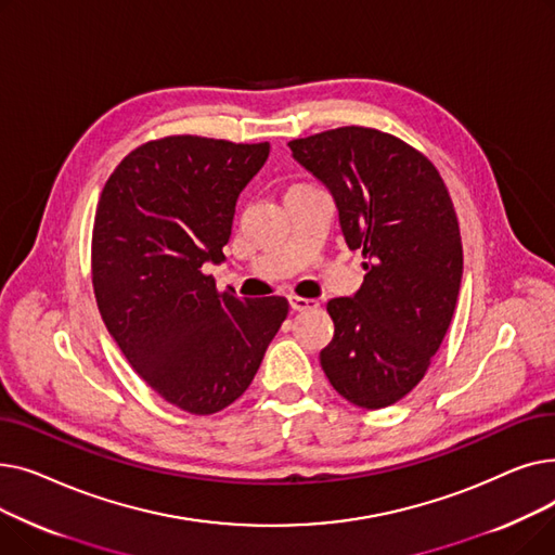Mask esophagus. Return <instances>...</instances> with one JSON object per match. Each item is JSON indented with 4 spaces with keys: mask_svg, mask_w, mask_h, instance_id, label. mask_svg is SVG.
<instances>
[{
    "mask_svg": "<svg viewBox=\"0 0 555 555\" xmlns=\"http://www.w3.org/2000/svg\"><path fill=\"white\" fill-rule=\"evenodd\" d=\"M317 306H319V304H317L314 299H306V297H297V295L289 297V308L297 310V312H301V310H312V308H317Z\"/></svg>",
    "mask_w": 555,
    "mask_h": 555,
    "instance_id": "34e87169",
    "label": "esophagus"
}]
</instances>
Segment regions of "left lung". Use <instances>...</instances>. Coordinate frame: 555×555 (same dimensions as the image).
Here are the masks:
<instances>
[{
  "label": "left lung",
  "mask_w": 555,
  "mask_h": 555,
  "mask_svg": "<svg viewBox=\"0 0 555 555\" xmlns=\"http://www.w3.org/2000/svg\"><path fill=\"white\" fill-rule=\"evenodd\" d=\"M287 145L333 193L346 245L362 249L366 270L353 297L328 301L335 335L319 360L339 396L383 410L423 380L452 322L463 274L452 197L423 153L375 128Z\"/></svg>",
  "instance_id": "1"
}]
</instances>
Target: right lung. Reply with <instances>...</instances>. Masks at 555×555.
<instances>
[{"instance_id": "1", "label": "right lung", "mask_w": 555, "mask_h": 555, "mask_svg": "<svg viewBox=\"0 0 555 555\" xmlns=\"http://www.w3.org/2000/svg\"><path fill=\"white\" fill-rule=\"evenodd\" d=\"M270 143L172 134L141 143L103 186L92 285L103 322L141 380L209 416L251 385L287 299H241L204 274L224 260L236 199Z\"/></svg>"}]
</instances>
